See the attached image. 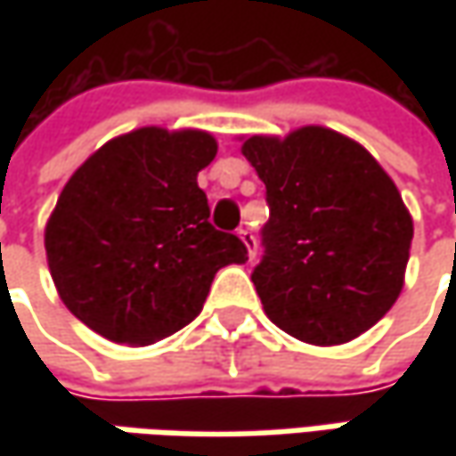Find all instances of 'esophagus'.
Here are the masks:
<instances>
[{
  "label": "esophagus",
  "instance_id": "1",
  "mask_svg": "<svg viewBox=\"0 0 456 456\" xmlns=\"http://www.w3.org/2000/svg\"><path fill=\"white\" fill-rule=\"evenodd\" d=\"M238 238L243 240L246 251H248V258H254L256 254V236L248 231V228H238Z\"/></svg>",
  "mask_w": 456,
  "mask_h": 456
}]
</instances>
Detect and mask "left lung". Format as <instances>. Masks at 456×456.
Instances as JSON below:
<instances>
[{
    "label": "left lung",
    "mask_w": 456,
    "mask_h": 456,
    "mask_svg": "<svg viewBox=\"0 0 456 456\" xmlns=\"http://www.w3.org/2000/svg\"><path fill=\"white\" fill-rule=\"evenodd\" d=\"M269 223L251 279L266 317L309 345L355 340L403 289L413 220L373 154L324 126L248 136Z\"/></svg>",
    "instance_id": "1"
}]
</instances>
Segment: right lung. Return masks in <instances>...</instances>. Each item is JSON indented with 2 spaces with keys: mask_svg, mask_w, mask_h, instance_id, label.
<instances>
[{
  "mask_svg": "<svg viewBox=\"0 0 456 456\" xmlns=\"http://www.w3.org/2000/svg\"><path fill=\"white\" fill-rule=\"evenodd\" d=\"M208 132L144 126L94 151L62 187L45 254L62 305L106 340L151 345L200 314L213 276L246 264L233 233L210 225L198 172Z\"/></svg>",
  "mask_w": 456,
  "mask_h": 456,
  "instance_id": "1",
  "label": "right lung"
}]
</instances>
